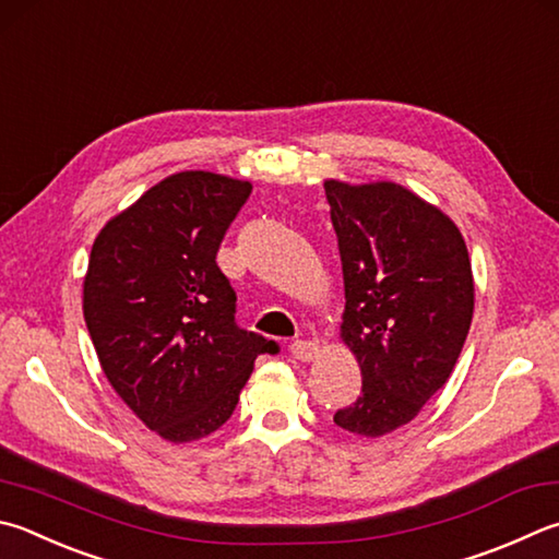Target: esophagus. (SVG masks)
Returning a JSON list of instances; mask_svg holds the SVG:
<instances>
[{
  "mask_svg": "<svg viewBox=\"0 0 559 559\" xmlns=\"http://www.w3.org/2000/svg\"><path fill=\"white\" fill-rule=\"evenodd\" d=\"M290 354L300 361H312L320 357V344L312 340H296L290 344Z\"/></svg>",
  "mask_w": 559,
  "mask_h": 559,
  "instance_id": "1",
  "label": "esophagus"
}]
</instances>
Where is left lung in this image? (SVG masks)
<instances>
[{
    "instance_id": "obj_1",
    "label": "left lung",
    "mask_w": 559,
    "mask_h": 559,
    "mask_svg": "<svg viewBox=\"0 0 559 559\" xmlns=\"http://www.w3.org/2000/svg\"><path fill=\"white\" fill-rule=\"evenodd\" d=\"M340 241V340L361 369V395L334 413L342 430L383 438L448 383L474 314L460 227L391 180H324Z\"/></svg>"
}]
</instances>
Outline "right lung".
<instances>
[{"label": "right lung", "instance_id": "add662e5", "mask_svg": "<svg viewBox=\"0 0 559 559\" xmlns=\"http://www.w3.org/2000/svg\"><path fill=\"white\" fill-rule=\"evenodd\" d=\"M249 192V180L180 170L111 217L90 251L83 312L99 367L166 442L222 428L259 354L278 352L237 328V296L215 261Z\"/></svg>", "mask_w": 559, "mask_h": 559}]
</instances>
